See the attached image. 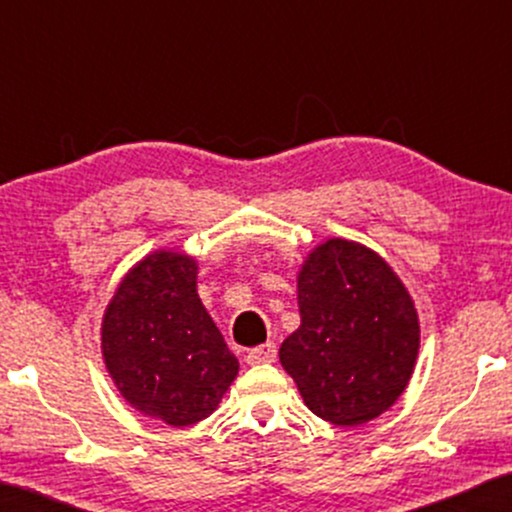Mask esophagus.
Returning a JSON list of instances; mask_svg holds the SVG:
<instances>
[{"instance_id": "34e87169", "label": "esophagus", "mask_w": 512, "mask_h": 512, "mask_svg": "<svg viewBox=\"0 0 512 512\" xmlns=\"http://www.w3.org/2000/svg\"><path fill=\"white\" fill-rule=\"evenodd\" d=\"M277 359V345L275 342H265L261 347H254L247 352L249 366H261V363H272Z\"/></svg>"}]
</instances>
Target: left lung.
Instances as JSON below:
<instances>
[{
  "mask_svg": "<svg viewBox=\"0 0 512 512\" xmlns=\"http://www.w3.org/2000/svg\"><path fill=\"white\" fill-rule=\"evenodd\" d=\"M300 326L279 361L314 415L338 426L370 422L408 387L419 349L410 293L363 244L328 240L298 275Z\"/></svg>",
  "mask_w": 512,
  "mask_h": 512,
  "instance_id": "1",
  "label": "left lung"
}]
</instances>
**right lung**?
Listing matches in <instances>:
<instances>
[{
  "mask_svg": "<svg viewBox=\"0 0 512 512\" xmlns=\"http://www.w3.org/2000/svg\"><path fill=\"white\" fill-rule=\"evenodd\" d=\"M195 279L191 256L156 251L123 277L102 321L104 363L121 396L172 426L212 415L240 370Z\"/></svg>",
  "mask_w": 512,
  "mask_h": 512,
  "instance_id": "add662e5",
  "label": "right lung"
}]
</instances>
